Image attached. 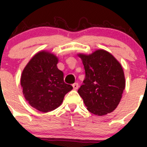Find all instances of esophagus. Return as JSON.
<instances>
[{
    "instance_id": "obj_1",
    "label": "esophagus",
    "mask_w": 147,
    "mask_h": 147,
    "mask_svg": "<svg viewBox=\"0 0 147 147\" xmlns=\"http://www.w3.org/2000/svg\"><path fill=\"white\" fill-rule=\"evenodd\" d=\"M72 87H73V89H74V90H78V87H79V85H78V83H77V82L74 83V84H72Z\"/></svg>"
}]
</instances>
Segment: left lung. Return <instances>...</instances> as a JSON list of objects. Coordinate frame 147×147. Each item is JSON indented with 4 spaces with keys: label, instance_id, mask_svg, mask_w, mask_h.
Returning a JSON list of instances; mask_svg holds the SVG:
<instances>
[{
    "label": "left lung",
    "instance_id": "1",
    "mask_svg": "<svg viewBox=\"0 0 147 147\" xmlns=\"http://www.w3.org/2000/svg\"><path fill=\"white\" fill-rule=\"evenodd\" d=\"M78 55L85 70V78L78 93L87 110L98 116L113 112L125 88V78L119 62L102 49L90 55Z\"/></svg>",
    "mask_w": 147,
    "mask_h": 147
}]
</instances>
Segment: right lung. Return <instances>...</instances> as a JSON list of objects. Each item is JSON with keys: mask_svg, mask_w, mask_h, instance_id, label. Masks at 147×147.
Listing matches in <instances>:
<instances>
[{"mask_svg": "<svg viewBox=\"0 0 147 147\" xmlns=\"http://www.w3.org/2000/svg\"><path fill=\"white\" fill-rule=\"evenodd\" d=\"M58 57L42 50L31 58L20 78L23 93L28 104L42 112L60 106L65 94L72 90L65 84L63 72L57 68Z\"/></svg>", "mask_w": 147, "mask_h": 147, "instance_id": "right-lung-1", "label": "right lung"}]
</instances>
